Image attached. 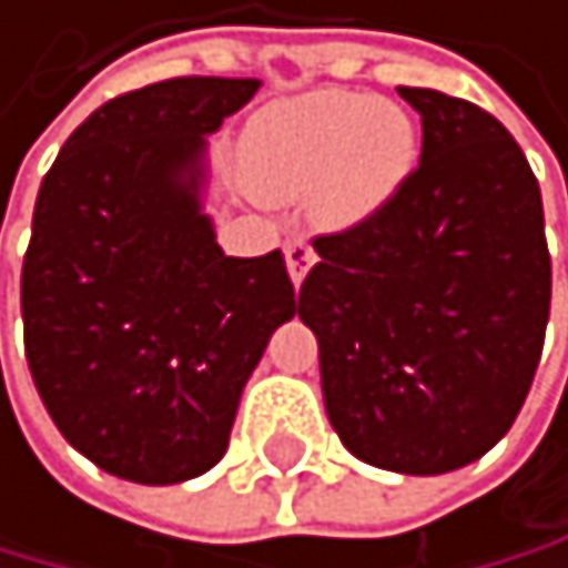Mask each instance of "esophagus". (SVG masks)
<instances>
[{
    "label": "esophagus",
    "instance_id": "1",
    "mask_svg": "<svg viewBox=\"0 0 568 568\" xmlns=\"http://www.w3.org/2000/svg\"><path fill=\"white\" fill-rule=\"evenodd\" d=\"M315 264V250L307 246L304 239H293L286 242V267H290V278H293V286H301L304 275H307V267Z\"/></svg>",
    "mask_w": 568,
    "mask_h": 568
}]
</instances>
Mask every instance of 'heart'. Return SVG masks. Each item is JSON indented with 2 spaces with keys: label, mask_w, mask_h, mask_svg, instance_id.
<instances>
[{
  "label": "heart",
  "mask_w": 568,
  "mask_h": 568,
  "mask_svg": "<svg viewBox=\"0 0 568 568\" xmlns=\"http://www.w3.org/2000/svg\"><path fill=\"white\" fill-rule=\"evenodd\" d=\"M417 162L409 111L366 93L318 90L264 108L242 141L246 181L267 202L307 195L312 221L344 232L392 202Z\"/></svg>",
  "instance_id": "b5f03b06"
}]
</instances>
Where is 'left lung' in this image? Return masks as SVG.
Wrapping results in <instances>:
<instances>
[{
    "label": "left lung",
    "mask_w": 568,
    "mask_h": 568,
    "mask_svg": "<svg viewBox=\"0 0 568 568\" xmlns=\"http://www.w3.org/2000/svg\"><path fill=\"white\" fill-rule=\"evenodd\" d=\"M420 166L347 232L318 235L301 318L333 432L358 460L446 475L507 435L551 312L544 202L523 148L471 101L398 85Z\"/></svg>",
    "instance_id": "obj_1"
}]
</instances>
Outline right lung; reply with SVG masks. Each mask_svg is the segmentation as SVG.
Returning <instances> with one entry per match:
<instances>
[{
  "instance_id": "add662e5",
  "label": "right lung",
  "mask_w": 568,
  "mask_h": 568,
  "mask_svg": "<svg viewBox=\"0 0 568 568\" xmlns=\"http://www.w3.org/2000/svg\"><path fill=\"white\" fill-rule=\"evenodd\" d=\"M256 90L184 75L122 93L42 176L21 272L28 369L57 432L115 478L210 471L301 307L278 250L224 256L202 213L206 136Z\"/></svg>"
}]
</instances>
